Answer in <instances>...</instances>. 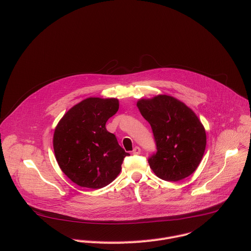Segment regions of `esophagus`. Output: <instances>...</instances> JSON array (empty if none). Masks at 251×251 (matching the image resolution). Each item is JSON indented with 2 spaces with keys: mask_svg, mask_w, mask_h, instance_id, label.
<instances>
[{
  "mask_svg": "<svg viewBox=\"0 0 251 251\" xmlns=\"http://www.w3.org/2000/svg\"><path fill=\"white\" fill-rule=\"evenodd\" d=\"M132 154H133V155H139V154H141V148H140V147H135V148L133 149V151H132Z\"/></svg>",
  "mask_w": 251,
  "mask_h": 251,
  "instance_id": "34e87169",
  "label": "esophagus"
}]
</instances>
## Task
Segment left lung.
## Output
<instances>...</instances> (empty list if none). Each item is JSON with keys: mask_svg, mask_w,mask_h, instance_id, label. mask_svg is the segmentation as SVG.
<instances>
[{"mask_svg": "<svg viewBox=\"0 0 251 251\" xmlns=\"http://www.w3.org/2000/svg\"><path fill=\"white\" fill-rule=\"evenodd\" d=\"M138 108L151 125L157 152L148 163L162 180L177 182L200 165L206 145L202 124L188 106L168 95L141 99Z\"/></svg>", "mask_w": 251, "mask_h": 251, "instance_id": "8db88e82", "label": "left lung"}]
</instances>
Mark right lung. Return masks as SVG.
I'll return each mask as SVG.
<instances>
[{
    "instance_id": "1",
    "label": "right lung",
    "mask_w": 251,
    "mask_h": 251,
    "mask_svg": "<svg viewBox=\"0 0 251 251\" xmlns=\"http://www.w3.org/2000/svg\"><path fill=\"white\" fill-rule=\"evenodd\" d=\"M119 109L117 99L87 98L59 121L53 149L61 171L76 185L101 189L115 180L129 156L105 124Z\"/></svg>"
}]
</instances>
